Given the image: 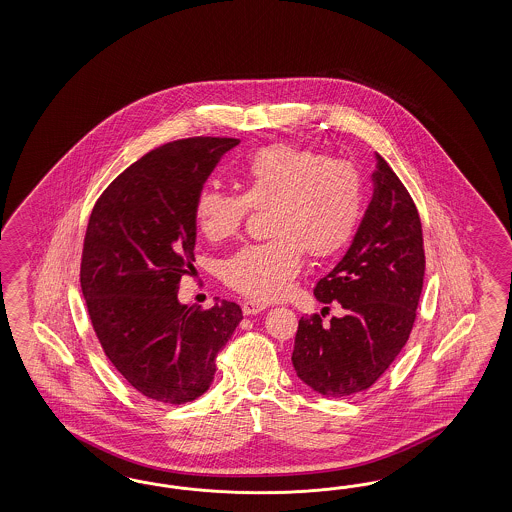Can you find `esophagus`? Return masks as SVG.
Listing matches in <instances>:
<instances>
[{"instance_id": "esophagus-1", "label": "esophagus", "mask_w": 512, "mask_h": 512, "mask_svg": "<svg viewBox=\"0 0 512 512\" xmlns=\"http://www.w3.org/2000/svg\"><path fill=\"white\" fill-rule=\"evenodd\" d=\"M264 310H266V306H264V304L253 302V300H246V302L242 304V311H244V315H257V313H261V311Z\"/></svg>"}]
</instances>
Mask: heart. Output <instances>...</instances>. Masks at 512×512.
Masks as SVG:
<instances>
[{
	"instance_id": "b5f03b06",
	"label": "heart",
	"mask_w": 512,
	"mask_h": 512,
	"mask_svg": "<svg viewBox=\"0 0 512 512\" xmlns=\"http://www.w3.org/2000/svg\"><path fill=\"white\" fill-rule=\"evenodd\" d=\"M242 193L202 187L195 199L201 233L219 242L233 236L249 208H268L274 238L238 249L223 264V279L253 300L285 295L302 266V248L311 257L338 253L355 233L362 212L357 169L306 148L276 144L251 155L242 174Z\"/></svg>"
}]
</instances>
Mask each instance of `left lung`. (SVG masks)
<instances>
[{"instance_id": "obj_1", "label": "left lung", "mask_w": 512, "mask_h": 512, "mask_svg": "<svg viewBox=\"0 0 512 512\" xmlns=\"http://www.w3.org/2000/svg\"><path fill=\"white\" fill-rule=\"evenodd\" d=\"M373 197L340 263L313 295L340 302L343 317L323 325L302 317L293 366L302 383L325 398H347L385 373L411 334L424 279L417 206L387 161L375 154Z\"/></svg>"}]
</instances>
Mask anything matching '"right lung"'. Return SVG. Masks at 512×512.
I'll return each mask as SVG.
<instances>
[{
    "instance_id": "obj_1",
    "label": "right lung",
    "mask_w": 512,
    "mask_h": 512,
    "mask_svg": "<svg viewBox=\"0 0 512 512\" xmlns=\"http://www.w3.org/2000/svg\"><path fill=\"white\" fill-rule=\"evenodd\" d=\"M238 139L176 140L125 169L93 206L80 287L93 330L125 381L146 398L186 403L214 381L217 353L242 310L180 304L195 261V199Z\"/></svg>"
}]
</instances>
